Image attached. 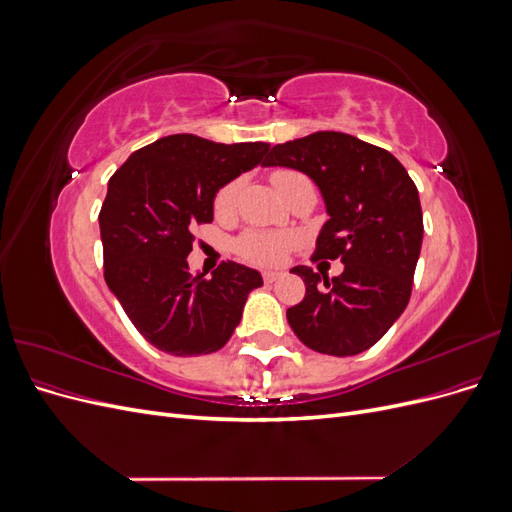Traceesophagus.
Segmentation results:
<instances>
[{
	"label": "esophagus",
	"mask_w": 512,
	"mask_h": 512,
	"mask_svg": "<svg viewBox=\"0 0 512 512\" xmlns=\"http://www.w3.org/2000/svg\"><path fill=\"white\" fill-rule=\"evenodd\" d=\"M262 280H265L267 284H273L275 280H280V273H275V271H265V273H262Z\"/></svg>",
	"instance_id": "esophagus-1"
}]
</instances>
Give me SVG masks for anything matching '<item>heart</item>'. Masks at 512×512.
<instances>
[{
	"mask_svg": "<svg viewBox=\"0 0 512 512\" xmlns=\"http://www.w3.org/2000/svg\"><path fill=\"white\" fill-rule=\"evenodd\" d=\"M301 177L292 170H275L271 175V181L275 190H280L282 185L290 179ZM239 181H230L215 196V211L228 213L232 211L239 196ZM294 245V237L288 232H262V230H250L237 241V252L247 260L260 267H277L284 260L286 252Z\"/></svg>",
	"mask_w": 512,
	"mask_h": 512,
	"instance_id": "obj_1",
	"label": "heart"
}]
</instances>
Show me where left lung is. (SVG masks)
Wrapping results in <instances>:
<instances>
[{"instance_id": "left-lung-1", "label": "left lung", "mask_w": 512, "mask_h": 512, "mask_svg": "<svg viewBox=\"0 0 512 512\" xmlns=\"http://www.w3.org/2000/svg\"><path fill=\"white\" fill-rule=\"evenodd\" d=\"M262 166L312 179L329 220L314 258H339L342 275L294 267L305 297L286 312L290 329L320 354L352 356L374 346L404 314L423 243V211L408 170L386 149L342 132L275 145Z\"/></svg>"}]
</instances>
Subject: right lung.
<instances>
[{"instance_id":"obj_1","label":"right lung","mask_w":512,"mask_h":512,"mask_svg":"<svg viewBox=\"0 0 512 512\" xmlns=\"http://www.w3.org/2000/svg\"><path fill=\"white\" fill-rule=\"evenodd\" d=\"M269 143H213L194 134L134 151L108 181L100 211L104 280L149 344L175 356L220 350L262 275L239 262L190 273L196 224L213 222L215 194L256 168Z\"/></svg>"}]
</instances>
